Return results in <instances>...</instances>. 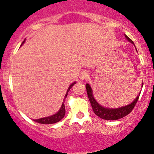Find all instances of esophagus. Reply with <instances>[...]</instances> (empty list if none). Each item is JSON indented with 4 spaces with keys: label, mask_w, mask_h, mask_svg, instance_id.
<instances>
[{
    "label": "esophagus",
    "mask_w": 154,
    "mask_h": 154,
    "mask_svg": "<svg viewBox=\"0 0 154 154\" xmlns=\"http://www.w3.org/2000/svg\"><path fill=\"white\" fill-rule=\"evenodd\" d=\"M88 77V74L87 72H82L80 75V79L81 80H86Z\"/></svg>",
    "instance_id": "1"
}]
</instances>
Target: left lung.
Returning <instances> with one entry per match:
<instances>
[{"mask_svg": "<svg viewBox=\"0 0 154 154\" xmlns=\"http://www.w3.org/2000/svg\"><path fill=\"white\" fill-rule=\"evenodd\" d=\"M125 35V38H127L130 42H131L132 44L134 45L133 42L132 41L127 35ZM142 86H143V82H142ZM86 88L87 94H88V100H89L90 103H91L94 114H95L96 116H98V117H100V119L109 121L118 120V119L124 118L125 116H127L129 113L131 112V111L133 110V109L134 108V106H136V103H137L138 99H139V95H140L141 93L139 92V95L134 99V100H133L131 103L127 105V106L119 107V108H107V107H104L101 106L100 104H99L97 102V100L94 99V95H93L92 89H91V86H90V85L88 84V83H87L86 85Z\"/></svg>", "mask_w": 154, "mask_h": 154, "instance_id": "obj_1", "label": "left lung"}]
</instances>
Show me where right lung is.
<instances>
[{"mask_svg": "<svg viewBox=\"0 0 154 154\" xmlns=\"http://www.w3.org/2000/svg\"><path fill=\"white\" fill-rule=\"evenodd\" d=\"M25 42V39L24 41L23 42L21 45H22ZM76 83V82H74L73 83H71L70 85V86L68 87V90H67V92H66V95H65V99L66 98L68 95V92L69 91V90L71 89V87L74 86V84ZM66 115V109H65V104H64V102H63V104H62L61 107H60V110L57 112L56 114L52 115L51 116H48V117H45V118H42V119H33L34 122H37V123H39V124H43V125H51V124H54V123H57V122H60V120H62V119H63Z\"/></svg>", "mask_w": 154, "mask_h": 154, "instance_id": "right-lung-1", "label": "right lung"}]
</instances>
